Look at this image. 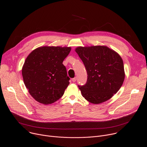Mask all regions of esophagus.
I'll return each mask as SVG.
<instances>
[{
  "label": "esophagus",
  "instance_id": "esophagus-1",
  "mask_svg": "<svg viewBox=\"0 0 147 147\" xmlns=\"http://www.w3.org/2000/svg\"><path fill=\"white\" fill-rule=\"evenodd\" d=\"M72 80V81H73V82H76V80H77V77H74V78H72V80Z\"/></svg>",
  "mask_w": 147,
  "mask_h": 147
}]
</instances>
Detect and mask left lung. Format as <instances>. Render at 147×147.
Wrapping results in <instances>:
<instances>
[{
  "label": "left lung",
  "mask_w": 147,
  "mask_h": 147,
  "mask_svg": "<svg viewBox=\"0 0 147 147\" xmlns=\"http://www.w3.org/2000/svg\"><path fill=\"white\" fill-rule=\"evenodd\" d=\"M76 52L83 62L88 78L78 85L81 94L89 102L100 104L113 96L125 79L123 61L120 55L106 46L78 47Z\"/></svg>",
  "instance_id": "left-lung-1"
}]
</instances>
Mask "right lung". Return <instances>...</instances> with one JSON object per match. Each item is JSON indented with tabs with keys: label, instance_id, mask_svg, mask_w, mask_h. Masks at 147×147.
Wrapping results in <instances>:
<instances>
[{
	"label": "right lung",
	"instance_id": "1",
	"mask_svg": "<svg viewBox=\"0 0 147 147\" xmlns=\"http://www.w3.org/2000/svg\"><path fill=\"white\" fill-rule=\"evenodd\" d=\"M71 47H38L26 58L22 69L26 88L38 102L50 105L59 99L69 84L63 61Z\"/></svg>",
	"mask_w": 147,
	"mask_h": 147
}]
</instances>
